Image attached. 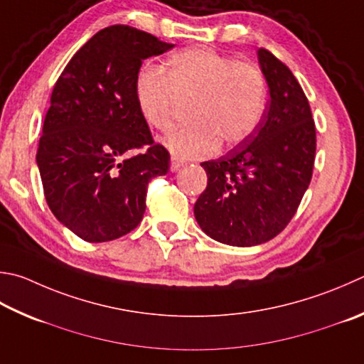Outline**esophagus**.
Returning <instances> with one entry per match:
<instances>
[{
  "instance_id": "34e87169",
  "label": "esophagus",
  "mask_w": 364,
  "mask_h": 364,
  "mask_svg": "<svg viewBox=\"0 0 364 364\" xmlns=\"http://www.w3.org/2000/svg\"><path fill=\"white\" fill-rule=\"evenodd\" d=\"M183 165H184L183 161L176 159V157H171V162H170V170H171V171H178V170H180V168L183 167Z\"/></svg>"
}]
</instances>
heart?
Listing matches in <instances>:
<instances>
[{
    "mask_svg": "<svg viewBox=\"0 0 364 364\" xmlns=\"http://www.w3.org/2000/svg\"><path fill=\"white\" fill-rule=\"evenodd\" d=\"M138 109L149 125L168 130L178 102L189 103V125L164 140L181 159L207 157L220 148L235 146L253 135L267 105L264 73L250 62L191 48L170 58L167 67L143 68L135 79Z\"/></svg>",
    "mask_w": 364,
    "mask_h": 364,
    "instance_id": "obj_1",
    "label": "heart"
}]
</instances>
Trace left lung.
<instances>
[{
    "instance_id": "8db88e82",
    "label": "left lung",
    "mask_w": 364,
    "mask_h": 364,
    "mask_svg": "<svg viewBox=\"0 0 364 364\" xmlns=\"http://www.w3.org/2000/svg\"><path fill=\"white\" fill-rule=\"evenodd\" d=\"M269 103L253 135L202 162L208 183L194 205L199 226L232 247L269 242L288 226L312 180L316 135L306 94L285 63L257 50Z\"/></svg>"
}]
</instances>
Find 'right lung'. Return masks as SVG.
I'll return each mask as SVG.
<instances>
[{"mask_svg": "<svg viewBox=\"0 0 364 364\" xmlns=\"http://www.w3.org/2000/svg\"><path fill=\"white\" fill-rule=\"evenodd\" d=\"M171 48L151 33L111 25L73 55L54 85L36 162L50 211L85 242L134 230L149 181L168 171V151L154 143L138 109L135 79L144 58Z\"/></svg>", "mask_w": 364, "mask_h": 364, "instance_id": "1", "label": "right lung"}]
</instances>
